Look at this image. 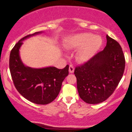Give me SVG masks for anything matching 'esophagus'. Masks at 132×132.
<instances>
[{"instance_id": "esophagus-1", "label": "esophagus", "mask_w": 132, "mask_h": 132, "mask_svg": "<svg viewBox=\"0 0 132 132\" xmlns=\"http://www.w3.org/2000/svg\"><path fill=\"white\" fill-rule=\"evenodd\" d=\"M74 71H75V68H74V66L72 65H69V72L70 73H73Z\"/></svg>"}]
</instances>
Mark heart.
<instances>
[{
  "label": "heart",
  "mask_w": 132,
  "mask_h": 132,
  "mask_svg": "<svg viewBox=\"0 0 132 132\" xmlns=\"http://www.w3.org/2000/svg\"><path fill=\"white\" fill-rule=\"evenodd\" d=\"M102 38L89 33H81L68 38L64 48L69 50H78L76 59L80 62L90 60L102 45Z\"/></svg>",
  "instance_id": "obj_1"
}]
</instances>
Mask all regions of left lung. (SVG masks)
I'll return each mask as SVG.
<instances>
[{
    "label": "left lung",
    "mask_w": 132,
    "mask_h": 132,
    "mask_svg": "<svg viewBox=\"0 0 132 132\" xmlns=\"http://www.w3.org/2000/svg\"><path fill=\"white\" fill-rule=\"evenodd\" d=\"M106 38L104 50L75 68L79 95L87 104H99L108 99L125 69V56L120 45L108 35Z\"/></svg>",
    "instance_id": "left-lung-1"
}]
</instances>
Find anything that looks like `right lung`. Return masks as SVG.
Segmentation results:
<instances>
[{"label":"right lung","instance_id":"add662e5","mask_svg":"<svg viewBox=\"0 0 132 132\" xmlns=\"http://www.w3.org/2000/svg\"><path fill=\"white\" fill-rule=\"evenodd\" d=\"M40 33L28 35L15 44L10 54L9 68L18 92L30 102L45 105L53 101L59 94L62 82L69 74V66L62 69L53 66L35 69L23 64L19 54L22 42Z\"/></svg>","mask_w":132,"mask_h":132}]
</instances>
